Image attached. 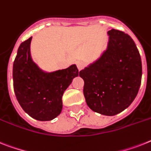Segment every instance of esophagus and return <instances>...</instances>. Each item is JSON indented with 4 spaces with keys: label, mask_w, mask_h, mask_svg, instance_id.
Wrapping results in <instances>:
<instances>
[{
    "label": "esophagus",
    "mask_w": 151,
    "mask_h": 151,
    "mask_svg": "<svg viewBox=\"0 0 151 151\" xmlns=\"http://www.w3.org/2000/svg\"><path fill=\"white\" fill-rule=\"evenodd\" d=\"M84 66H85V64H84V62H82V61H78V63H77V67H78L79 70L83 69L84 67Z\"/></svg>",
    "instance_id": "34e87169"
}]
</instances>
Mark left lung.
Instances as JSON below:
<instances>
[{
    "instance_id": "left-lung-1",
    "label": "left lung",
    "mask_w": 151,
    "mask_h": 151,
    "mask_svg": "<svg viewBox=\"0 0 151 151\" xmlns=\"http://www.w3.org/2000/svg\"><path fill=\"white\" fill-rule=\"evenodd\" d=\"M107 50L80 71L87 105L95 112L115 116L133 101L141 84L142 63L132 38L117 29L108 32Z\"/></svg>"
}]
</instances>
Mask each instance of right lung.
Segmentation results:
<instances>
[{"mask_svg": "<svg viewBox=\"0 0 151 151\" xmlns=\"http://www.w3.org/2000/svg\"><path fill=\"white\" fill-rule=\"evenodd\" d=\"M32 38L22 42L13 64L16 99L27 114L40 121H50L62 111V96L80 72L75 64L51 73L42 71L30 55Z\"/></svg>", "mask_w": 151, "mask_h": 151, "instance_id": "right-lung-1", "label": "right lung"}]
</instances>
